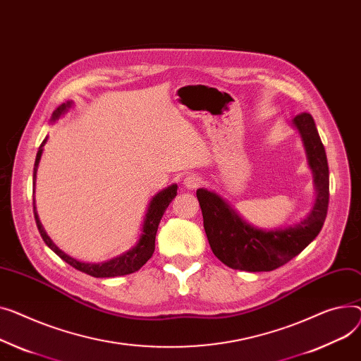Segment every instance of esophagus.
Segmentation results:
<instances>
[{"label":"esophagus","mask_w":361,"mask_h":361,"mask_svg":"<svg viewBox=\"0 0 361 361\" xmlns=\"http://www.w3.org/2000/svg\"><path fill=\"white\" fill-rule=\"evenodd\" d=\"M202 178L199 177V176H196V174H190V176H187L185 178H184V187L185 188H188V190H196L197 187H200L202 185Z\"/></svg>","instance_id":"obj_1"}]
</instances>
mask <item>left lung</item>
Listing matches in <instances>:
<instances>
[{
    "label": "left lung",
    "mask_w": 361,
    "mask_h": 361,
    "mask_svg": "<svg viewBox=\"0 0 361 361\" xmlns=\"http://www.w3.org/2000/svg\"><path fill=\"white\" fill-rule=\"evenodd\" d=\"M314 174L317 197L306 219L274 231L248 225L221 196L206 188L197 190L203 226L213 254L228 267L243 271H271L300 254L321 232L329 202V171L325 148L314 118L300 113L293 118Z\"/></svg>",
    "instance_id": "left-lung-1"
}]
</instances>
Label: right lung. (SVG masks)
<instances>
[{"label":"right lung","mask_w":361,"mask_h":361,"mask_svg":"<svg viewBox=\"0 0 361 361\" xmlns=\"http://www.w3.org/2000/svg\"><path fill=\"white\" fill-rule=\"evenodd\" d=\"M72 106V102H66L63 104H61L52 114V122L58 120L62 114H65V111H68V109ZM47 137H44V140L42 142V145L37 151L36 155V161H35V168H33V181H36V173H37V165L43 152V147L46 143ZM177 196V184H173L170 187L164 188L159 193H157L147 210L145 219H143V226H142V232H140V238L135 247H132L128 252H123L122 255H118L116 258H111L109 261L104 262H99V264H90V262H82L78 261L75 258L69 257L68 254H65L63 251H61L55 244L52 239L47 236V233L44 232L39 216L36 212V206H35V200H33V212H35V219H36V225L37 229L40 232V236L44 241V244L49 247L56 255H59L63 261H66L69 266H72L74 269L92 276V277H116V276H126V274H132L135 271H137L143 264H145L154 254L155 250V236H157V231H158V225L161 222L162 214L165 212V209L168 207L173 202V199Z\"/></svg>","instance_id":"right-lung-1"}]
</instances>
